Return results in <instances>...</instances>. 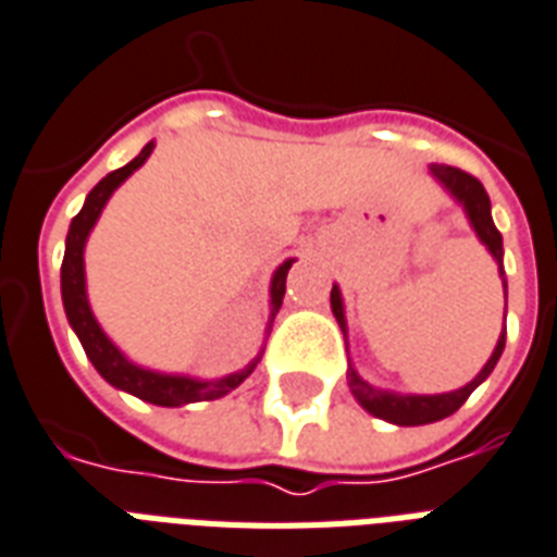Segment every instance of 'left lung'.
<instances>
[{
	"instance_id": "8db88e82",
	"label": "left lung",
	"mask_w": 557,
	"mask_h": 557,
	"mask_svg": "<svg viewBox=\"0 0 557 557\" xmlns=\"http://www.w3.org/2000/svg\"><path fill=\"white\" fill-rule=\"evenodd\" d=\"M432 175L438 177L441 184L447 186L449 193L465 203L467 219H470V224H473V231L479 233V239L485 242L487 250L494 253L496 262H499V269H503V236H499L494 219H491V198H487L485 186L479 184L473 175H467V172L456 169V165H432ZM503 286H505V280H503ZM330 304H333L335 321H338L342 330H345L342 292H338L335 286L333 292H330ZM503 347H505V333L499 335V342H496L494 347V356L487 359V364L479 371L476 380L467 382L465 388H458V392H449V394H432V397L409 394V397H406V394L380 392V388L368 385V382L354 371V368H347V382H350V392H354L356 400L362 403L373 418L388 420V423H397V426H423V423H435V420L449 418L453 411L461 409L467 397L476 392L479 385L491 376L494 364L499 362V356H503Z\"/></svg>"
}]
</instances>
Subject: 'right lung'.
<instances>
[{
    "instance_id": "obj_1",
    "label": "right lung",
    "mask_w": 557,
    "mask_h": 557,
    "mask_svg": "<svg viewBox=\"0 0 557 557\" xmlns=\"http://www.w3.org/2000/svg\"><path fill=\"white\" fill-rule=\"evenodd\" d=\"M154 143H148L143 151H139L134 160L116 172H110L108 177H101L99 184L92 186V193L87 195V201L81 207V212L72 219L70 233H66V253H63L61 265V292H63V309H66V318H70L72 330L78 333L81 345H84V354L90 356V362L96 364V371L116 385L122 392L134 394L139 400L154 403V406H184V403H198V400H219L227 392H233L242 380H248L250 371L257 368V362H250L245 371L231 373L224 380H189V376H169V373H154L146 371V368H137L134 362H127L125 356L119 354L116 345L110 342L108 335L101 333V326L96 324V318L90 312V304H87V288H84V242L90 236L92 224L99 219L101 207L108 203V198L113 195L122 181H125L134 169L146 163L148 154H151ZM292 269V260L283 262L271 280V321L277 315L280 304H283V295H286V274Z\"/></svg>"
}]
</instances>
